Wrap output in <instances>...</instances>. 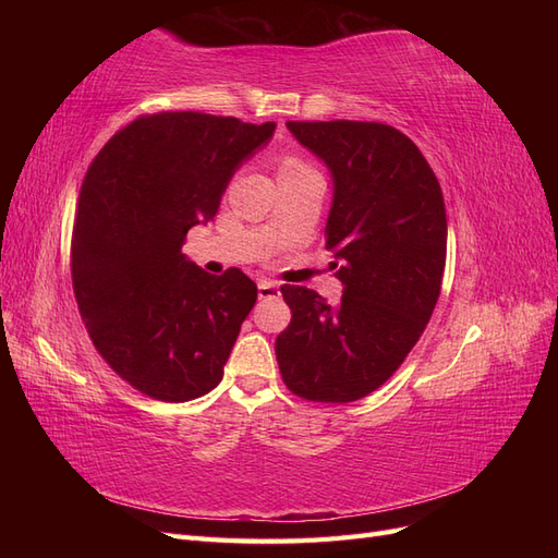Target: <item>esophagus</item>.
Returning a JSON list of instances; mask_svg holds the SVG:
<instances>
[{
    "instance_id": "34e87169",
    "label": "esophagus",
    "mask_w": 558,
    "mask_h": 558,
    "mask_svg": "<svg viewBox=\"0 0 558 558\" xmlns=\"http://www.w3.org/2000/svg\"><path fill=\"white\" fill-rule=\"evenodd\" d=\"M258 295H260V298H277V295H279V283L260 279V281H258Z\"/></svg>"
}]
</instances>
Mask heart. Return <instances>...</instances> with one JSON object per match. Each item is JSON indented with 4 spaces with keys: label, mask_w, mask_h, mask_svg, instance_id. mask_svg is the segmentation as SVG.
<instances>
[{
    "label": "heart",
    "mask_w": 558,
    "mask_h": 558,
    "mask_svg": "<svg viewBox=\"0 0 558 558\" xmlns=\"http://www.w3.org/2000/svg\"><path fill=\"white\" fill-rule=\"evenodd\" d=\"M302 170H310V165H307L305 160H302V158L291 156V154H286V156L279 158V179H281V177L298 174V172H302Z\"/></svg>",
    "instance_id": "heart-1"
}]
</instances>
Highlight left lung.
Wrapping results in <instances>:
<instances>
[{
    "label": "left lung",
    "instance_id": "left-lung-1",
    "mask_svg": "<svg viewBox=\"0 0 558 558\" xmlns=\"http://www.w3.org/2000/svg\"><path fill=\"white\" fill-rule=\"evenodd\" d=\"M286 128L332 172L326 248L344 293L328 305L307 286H281L293 316L275 342L279 373L302 400L353 402L377 391L426 330L447 260L445 197L424 154L391 125Z\"/></svg>",
    "mask_w": 558,
    "mask_h": 558
}]
</instances>
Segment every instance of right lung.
Returning <instances> with one entry per match:
<instances>
[{
	"instance_id": "obj_1",
	"label": "right lung",
	"mask_w": 558,
	"mask_h": 558,
	"mask_svg": "<svg viewBox=\"0 0 558 558\" xmlns=\"http://www.w3.org/2000/svg\"><path fill=\"white\" fill-rule=\"evenodd\" d=\"M275 128L144 113L88 167L72 232L74 298L99 356L148 398L185 402L223 379L258 289L238 267L207 275L181 244L211 221L234 170Z\"/></svg>"
}]
</instances>
